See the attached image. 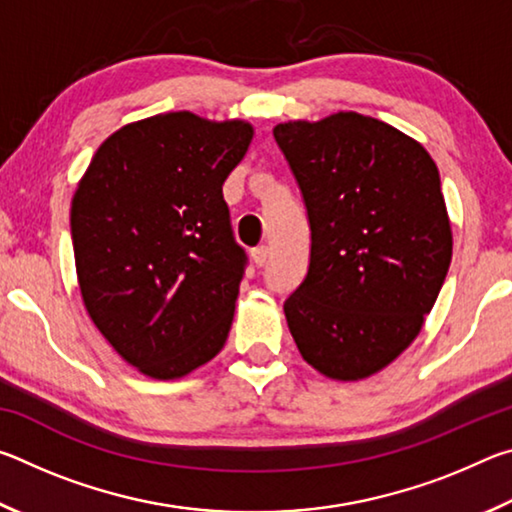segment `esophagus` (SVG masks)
Returning a JSON list of instances; mask_svg holds the SVG:
<instances>
[{
    "label": "esophagus",
    "instance_id": "obj_1",
    "mask_svg": "<svg viewBox=\"0 0 512 512\" xmlns=\"http://www.w3.org/2000/svg\"><path fill=\"white\" fill-rule=\"evenodd\" d=\"M268 255H271V250H268V246H257L253 248V262L257 266H264L268 262Z\"/></svg>",
    "mask_w": 512,
    "mask_h": 512
}]
</instances>
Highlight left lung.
<instances>
[{"mask_svg":"<svg viewBox=\"0 0 512 512\" xmlns=\"http://www.w3.org/2000/svg\"><path fill=\"white\" fill-rule=\"evenodd\" d=\"M273 137L311 230L307 275L284 302L293 341L329 379L375 375L420 334L452 262L436 162L359 112L277 124Z\"/></svg>","mask_w":512,"mask_h":512,"instance_id":"obj_1","label":"left lung"}]
</instances>
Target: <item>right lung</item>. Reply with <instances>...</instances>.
<instances>
[{
	"instance_id": "1",
	"label": "right lung",
	"mask_w": 512,
	"mask_h": 512,
	"mask_svg": "<svg viewBox=\"0 0 512 512\" xmlns=\"http://www.w3.org/2000/svg\"><path fill=\"white\" fill-rule=\"evenodd\" d=\"M253 140L246 121L167 112L112 133L72 198L85 309L144 375L178 379L221 352L248 257L223 183Z\"/></svg>"
}]
</instances>
